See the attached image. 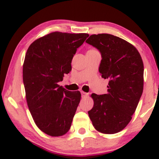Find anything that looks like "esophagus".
I'll return each mask as SVG.
<instances>
[{"instance_id":"34e87169","label":"esophagus","mask_w":159,"mask_h":159,"mask_svg":"<svg viewBox=\"0 0 159 159\" xmlns=\"http://www.w3.org/2000/svg\"><path fill=\"white\" fill-rule=\"evenodd\" d=\"M87 95H88V93H87L83 92V91H82V92H81V97H82V98L87 97Z\"/></svg>"}]
</instances>
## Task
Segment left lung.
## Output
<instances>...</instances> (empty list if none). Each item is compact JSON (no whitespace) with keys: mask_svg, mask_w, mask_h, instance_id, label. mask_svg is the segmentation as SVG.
<instances>
[{"mask_svg":"<svg viewBox=\"0 0 159 159\" xmlns=\"http://www.w3.org/2000/svg\"><path fill=\"white\" fill-rule=\"evenodd\" d=\"M86 43L99 51V71L108 79L107 93H93L94 105L88 111L98 132L115 134L129 124L143 89V63L134 46L111 34L91 35Z\"/></svg>","mask_w":159,"mask_h":159,"instance_id":"left-lung-1","label":"left lung"}]
</instances>
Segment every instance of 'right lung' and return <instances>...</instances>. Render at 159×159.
Here are the masks:
<instances>
[{"label": "right lung", "instance_id": "add662e5", "mask_svg": "<svg viewBox=\"0 0 159 159\" xmlns=\"http://www.w3.org/2000/svg\"><path fill=\"white\" fill-rule=\"evenodd\" d=\"M87 34L53 32L35 40L27 49L23 65V82L29 110L36 125L52 137L69 130L81 100L79 91L60 87L72 70V60Z\"/></svg>", "mask_w": 159, "mask_h": 159}]
</instances>
